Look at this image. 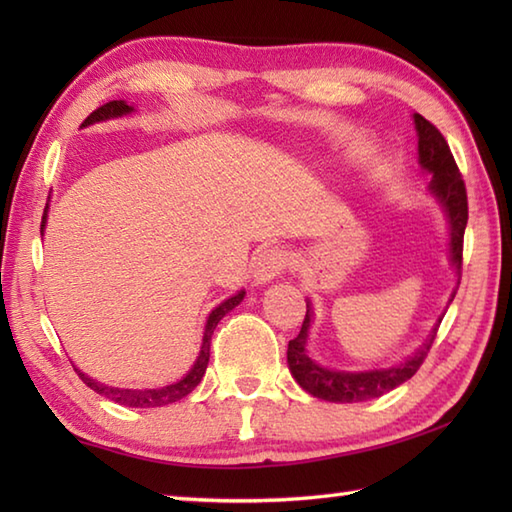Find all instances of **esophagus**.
Masks as SVG:
<instances>
[{
    "label": "esophagus",
    "instance_id": "obj_1",
    "mask_svg": "<svg viewBox=\"0 0 512 512\" xmlns=\"http://www.w3.org/2000/svg\"><path fill=\"white\" fill-rule=\"evenodd\" d=\"M288 262L290 257L284 248L264 246L262 250H257L253 266H250V275H253L255 284H268V281L281 275V270L288 266Z\"/></svg>",
    "mask_w": 512,
    "mask_h": 512
}]
</instances>
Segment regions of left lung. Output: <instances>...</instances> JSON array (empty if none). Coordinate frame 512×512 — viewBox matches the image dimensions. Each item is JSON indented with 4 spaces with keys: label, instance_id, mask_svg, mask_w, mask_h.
Segmentation results:
<instances>
[{
    "label": "left lung",
    "instance_id": "obj_1",
    "mask_svg": "<svg viewBox=\"0 0 512 512\" xmlns=\"http://www.w3.org/2000/svg\"><path fill=\"white\" fill-rule=\"evenodd\" d=\"M413 123H416L418 132V162L420 167L431 173L429 193L440 202V206L447 213L449 222V259L455 268V273L460 275L462 270V242H464V228L466 220H469V204H466V189L464 180L460 176V169L455 165L451 149L447 140L438 132L436 125H431L427 118L420 114H413ZM460 284V281H458ZM455 288L451 292L453 301ZM447 303V306H449ZM306 319H303L301 332L297 339L288 343V367L292 372V378L312 394L314 398L328 400V402H363L372 400L387 394V391L396 389L398 385L407 383V380L418 372L424 358H427L436 334L440 328V321L431 328V334L427 336L416 352L407 356L405 361L398 365L383 367V369H367V372H341V369H328L319 363H314L308 356V336L312 325V303L306 301Z\"/></svg>",
    "mask_w": 512,
    "mask_h": 512
}]
</instances>
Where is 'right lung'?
Returning <instances> with one entry per match:
<instances>
[{
  "mask_svg": "<svg viewBox=\"0 0 512 512\" xmlns=\"http://www.w3.org/2000/svg\"><path fill=\"white\" fill-rule=\"evenodd\" d=\"M132 112H134V107L127 105L125 101H110V103L101 105L99 110H94L88 118H85L81 127H88V125L101 123V121H110V118H121V116H127V114H132ZM46 220H48V204H46V211H43V217H41V235H43V228H46ZM244 295H246V292L239 290V292H235L233 297H228L226 301L220 303V306L211 310L209 319H206V325H204V336H202L200 354H198V358H195L193 367L178 380V383H171V385H165V387H156V389H123V387H112V385L99 383V380L90 378L88 374H83L81 369H76V367H74V372L79 374V378L83 380V383L88 385L90 389H94L96 394L105 396L107 400H114V402H118V405L151 409V407H165V405H171V402H178L184 396H189L191 391L200 385V380H202V376L206 372V365H209L213 330L217 328V323L224 319V314H228L235 306H239V303H242Z\"/></svg>",
  "mask_w": 512,
  "mask_h": 512,
  "instance_id": "obj_1",
  "label": "right lung"
}]
</instances>
